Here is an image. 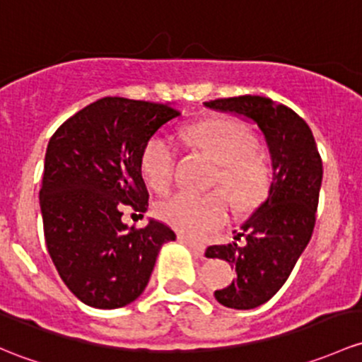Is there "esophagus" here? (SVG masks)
<instances>
[{"mask_svg":"<svg viewBox=\"0 0 362 362\" xmlns=\"http://www.w3.org/2000/svg\"><path fill=\"white\" fill-rule=\"evenodd\" d=\"M178 241L184 243V245H187L189 248H191L194 253L197 255V257H203L204 255V246L199 245V243H194V241H191V239L185 238V235H182V234H178Z\"/></svg>","mask_w":362,"mask_h":362,"instance_id":"1","label":"esophagus"}]
</instances>
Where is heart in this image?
Returning a JSON list of instances; mask_svg holds the SVG:
<instances>
[{"mask_svg":"<svg viewBox=\"0 0 362 362\" xmlns=\"http://www.w3.org/2000/svg\"><path fill=\"white\" fill-rule=\"evenodd\" d=\"M185 140L194 149L218 163L213 184L223 185L238 206L246 208L260 199L267 182V170L255 154L257 136L245 123L223 117L204 119L185 130ZM175 161L177 151L168 136H151L140 159L147 185L158 192L166 191L173 182ZM156 215L182 234L201 238L227 222L229 197L222 191L175 192L156 204Z\"/></svg>","mask_w":362,"mask_h":362,"instance_id":"1","label":"heart"}]
</instances>
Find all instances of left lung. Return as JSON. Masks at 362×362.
Instances as JSON below:
<instances>
[{"instance_id": "1", "label": "left lung", "mask_w": 362, "mask_h": 362, "mask_svg": "<svg viewBox=\"0 0 362 362\" xmlns=\"http://www.w3.org/2000/svg\"><path fill=\"white\" fill-rule=\"evenodd\" d=\"M215 111L234 112L257 123L272 163L269 196L241 226L235 240L215 245L208 258L229 262L238 277L215 298L229 309L248 310L269 302L281 290L310 241L322 182V161L309 124L271 98L241 95L204 102Z\"/></svg>"}]
</instances>
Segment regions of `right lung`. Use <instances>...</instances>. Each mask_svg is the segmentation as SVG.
Wrapping results in <instances>:
<instances>
[{"label":"right lung","instance_id":"add662e5","mask_svg":"<svg viewBox=\"0 0 362 362\" xmlns=\"http://www.w3.org/2000/svg\"><path fill=\"white\" fill-rule=\"evenodd\" d=\"M178 116L170 104L104 97L48 142L40 191L45 241L59 276L86 305L119 309L139 298L161 246L177 238L158 220L135 229L121 216L127 206L147 211L142 151Z\"/></svg>","mask_w":362,"mask_h":362}]
</instances>
